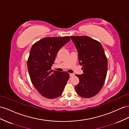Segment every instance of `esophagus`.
I'll return each mask as SVG.
<instances>
[{
  "mask_svg": "<svg viewBox=\"0 0 129 129\" xmlns=\"http://www.w3.org/2000/svg\"><path fill=\"white\" fill-rule=\"evenodd\" d=\"M70 77H73L75 76V74L74 73H70Z\"/></svg>",
  "mask_w": 129,
  "mask_h": 129,
  "instance_id": "1",
  "label": "esophagus"
}]
</instances>
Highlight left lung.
Segmentation results:
<instances>
[{
    "instance_id": "1",
    "label": "left lung",
    "mask_w": 129,
    "mask_h": 129,
    "mask_svg": "<svg viewBox=\"0 0 129 129\" xmlns=\"http://www.w3.org/2000/svg\"><path fill=\"white\" fill-rule=\"evenodd\" d=\"M78 52L79 64L83 73L76 75L79 83L77 93L85 98L92 97L101 90L105 83L108 60L101 44L87 36H71Z\"/></svg>"
}]
</instances>
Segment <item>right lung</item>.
Listing matches in <instances>:
<instances>
[{"mask_svg": "<svg viewBox=\"0 0 129 129\" xmlns=\"http://www.w3.org/2000/svg\"><path fill=\"white\" fill-rule=\"evenodd\" d=\"M70 40V37H45L32 45L27 60L32 84L43 97L49 99L62 94L70 75L51 69L58 51Z\"/></svg>", "mask_w": 129, "mask_h": 129, "instance_id": "obj_1", "label": "right lung"}]
</instances>
